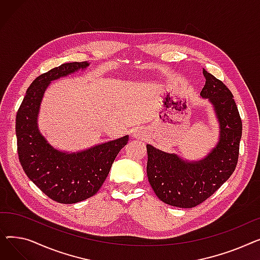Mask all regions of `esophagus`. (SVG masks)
<instances>
[{
	"label": "esophagus",
	"mask_w": 260,
	"mask_h": 260,
	"mask_svg": "<svg viewBox=\"0 0 260 260\" xmlns=\"http://www.w3.org/2000/svg\"><path fill=\"white\" fill-rule=\"evenodd\" d=\"M143 134H144V133H143V131L140 128V129H137V131L135 132L134 136H135V137H140V136H141V135H143Z\"/></svg>",
	"instance_id": "34e87169"
}]
</instances>
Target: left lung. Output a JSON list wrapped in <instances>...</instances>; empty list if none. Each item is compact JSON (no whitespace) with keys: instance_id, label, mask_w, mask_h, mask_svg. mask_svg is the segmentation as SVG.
Here are the masks:
<instances>
[{"instance_id":"1","label":"left lung","mask_w":260,"mask_h":260,"mask_svg":"<svg viewBox=\"0 0 260 260\" xmlns=\"http://www.w3.org/2000/svg\"><path fill=\"white\" fill-rule=\"evenodd\" d=\"M200 95L214 106L220 125L219 142L198 162L183 161L147 144L146 173L157 197L170 206L189 209L206 201L234 173L239 156L242 122L231 90L203 70Z\"/></svg>"}]
</instances>
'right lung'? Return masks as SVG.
I'll list each match as a JSON object with an SVG mask.
<instances>
[{
    "mask_svg": "<svg viewBox=\"0 0 260 260\" xmlns=\"http://www.w3.org/2000/svg\"><path fill=\"white\" fill-rule=\"evenodd\" d=\"M87 62L65 63L39 76L26 91L16 118L18 155L27 177L59 203H77L98 192L128 136L67 154L53 148L40 134L37 117L44 91L52 80L65 77Z\"/></svg>",
    "mask_w": 260,
    "mask_h": 260,
    "instance_id": "1",
    "label": "right lung"
}]
</instances>
